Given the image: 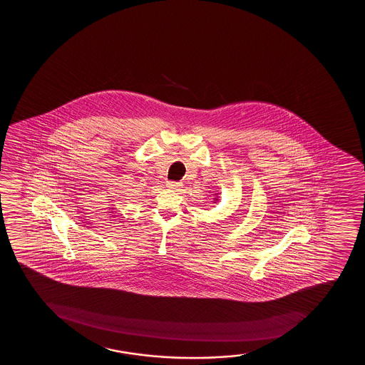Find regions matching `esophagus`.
Returning a JSON list of instances; mask_svg holds the SVG:
<instances>
[{
	"label": "esophagus",
	"instance_id": "1",
	"mask_svg": "<svg viewBox=\"0 0 365 365\" xmlns=\"http://www.w3.org/2000/svg\"><path fill=\"white\" fill-rule=\"evenodd\" d=\"M167 186L169 189H176L180 186V182H176V181H168Z\"/></svg>",
	"mask_w": 365,
	"mask_h": 365
}]
</instances>
